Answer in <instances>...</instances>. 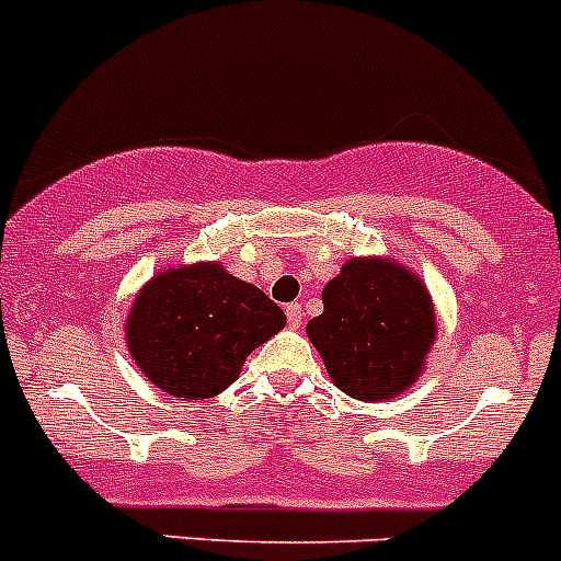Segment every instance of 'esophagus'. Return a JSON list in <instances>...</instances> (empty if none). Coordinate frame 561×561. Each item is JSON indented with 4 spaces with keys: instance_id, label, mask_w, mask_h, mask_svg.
<instances>
[{
    "instance_id": "obj_1",
    "label": "esophagus",
    "mask_w": 561,
    "mask_h": 561,
    "mask_svg": "<svg viewBox=\"0 0 561 561\" xmlns=\"http://www.w3.org/2000/svg\"><path fill=\"white\" fill-rule=\"evenodd\" d=\"M286 319H288V327H294V329H297L299 323H302V319H305V313H302V305H299V302H291V305H286Z\"/></svg>"
}]
</instances>
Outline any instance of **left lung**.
<instances>
[{
  "label": "left lung",
  "instance_id": "8db88e82",
  "mask_svg": "<svg viewBox=\"0 0 561 561\" xmlns=\"http://www.w3.org/2000/svg\"><path fill=\"white\" fill-rule=\"evenodd\" d=\"M321 299L308 337L340 391L383 402L415 383L437 321L430 291L410 270L391 259H351Z\"/></svg>",
  "mask_w": 561,
  "mask_h": 561
}]
</instances>
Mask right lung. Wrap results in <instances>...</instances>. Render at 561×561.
<instances>
[{
	"label": "right lung",
	"instance_id": "right-lung-1",
	"mask_svg": "<svg viewBox=\"0 0 561 561\" xmlns=\"http://www.w3.org/2000/svg\"><path fill=\"white\" fill-rule=\"evenodd\" d=\"M286 327L262 288L221 264H183L153 275L126 316V345L156 389L207 400L234 383L245 356Z\"/></svg>",
	"mask_w": 561,
	"mask_h": 561
}]
</instances>
